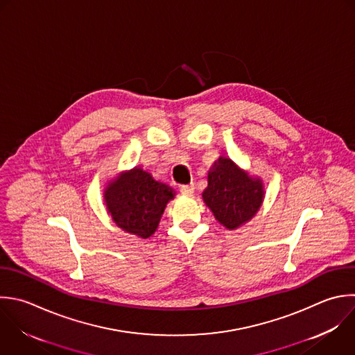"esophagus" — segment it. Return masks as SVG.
Here are the masks:
<instances>
[{
	"instance_id": "34e87169",
	"label": "esophagus",
	"mask_w": 355,
	"mask_h": 355,
	"mask_svg": "<svg viewBox=\"0 0 355 355\" xmlns=\"http://www.w3.org/2000/svg\"><path fill=\"white\" fill-rule=\"evenodd\" d=\"M182 193H184L186 196H191L194 193V183H189V184H183L180 187Z\"/></svg>"
}]
</instances>
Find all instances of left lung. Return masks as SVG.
<instances>
[{"mask_svg": "<svg viewBox=\"0 0 355 355\" xmlns=\"http://www.w3.org/2000/svg\"><path fill=\"white\" fill-rule=\"evenodd\" d=\"M265 198L263 182L251 176L234 161L219 157L208 171V186L202 200L215 219L229 230L250 222Z\"/></svg>", "mask_w": 355, "mask_h": 355, "instance_id": "obj_1", "label": "left lung"}]
</instances>
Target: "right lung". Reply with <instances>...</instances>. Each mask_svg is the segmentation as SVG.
<instances>
[{"label":"right lung","instance_id":"obj_1","mask_svg":"<svg viewBox=\"0 0 355 355\" xmlns=\"http://www.w3.org/2000/svg\"><path fill=\"white\" fill-rule=\"evenodd\" d=\"M175 196L173 187L154 179L141 166L122 171L104 187V202L114 223L144 240L155 233L166 204Z\"/></svg>","mask_w":355,"mask_h":355}]
</instances>
